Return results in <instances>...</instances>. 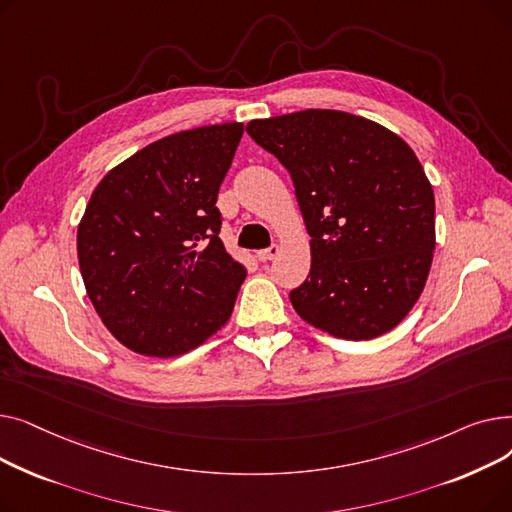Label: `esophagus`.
Returning <instances> with one entry per match:
<instances>
[{"label":"esophagus","instance_id":"1","mask_svg":"<svg viewBox=\"0 0 512 512\" xmlns=\"http://www.w3.org/2000/svg\"><path fill=\"white\" fill-rule=\"evenodd\" d=\"M278 255H280V247H278V245H272V247H267V249L259 251V253H257V259H259V261H272V259H276Z\"/></svg>","mask_w":512,"mask_h":512}]
</instances>
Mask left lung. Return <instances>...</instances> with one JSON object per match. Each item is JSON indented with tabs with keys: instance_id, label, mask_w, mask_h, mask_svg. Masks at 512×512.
Listing matches in <instances>:
<instances>
[{
	"instance_id": "obj_1",
	"label": "left lung",
	"mask_w": 512,
	"mask_h": 512,
	"mask_svg": "<svg viewBox=\"0 0 512 512\" xmlns=\"http://www.w3.org/2000/svg\"><path fill=\"white\" fill-rule=\"evenodd\" d=\"M247 132L290 172L311 236L294 311L344 340L396 328L436 249L434 188L415 151L382 124L336 110L251 120Z\"/></svg>"
}]
</instances>
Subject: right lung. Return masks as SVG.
<instances>
[{
  "instance_id": "obj_1",
  "label": "right lung",
  "mask_w": 512,
  "mask_h": 512,
  "mask_svg": "<svg viewBox=\"0 0 512 512\" xmlns=\"http://www.w3.org/2000/svg\"><path fill=\"white\" fill-rule=\"evenodd\" d=\"M240 122L159 139L107 172L78 224L89 299L130 351L178 357L232 315L247 270L220 240L215 207L242 137Z\"/></svg>"
}]
</instances>
